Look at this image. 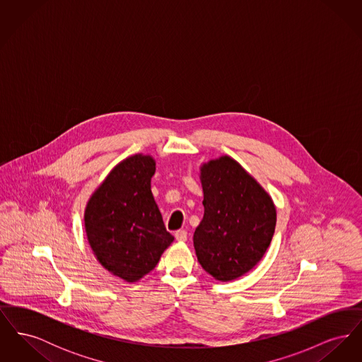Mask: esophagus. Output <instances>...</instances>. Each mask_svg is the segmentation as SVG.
Returning a JSON list of instances; mask_svg holds the SVG:
<instances>
[{"instance_id": "1", "label": "esophagus", "mask_w": 362, "mask_h": 362, "mask_svg": "<svg viewBox=\"0 0 362 362\" xmlns=\"http://www.w3.org/2000/svg\"><path fill=\"white\" fill-rule=\"evenodd\" d=\"M175 239L177 241H186L187 240V232L180 229V230H176L175 232Z\"/></svg>"}]
</instances>
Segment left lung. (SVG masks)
<instances>
[{
    "label": "left lung",
    "mask_w": 362,
    "mask_h": 362,
    "mask_svg": "<svg viewBox=\"0 0 362 362\" xmlns=\"http://www.w3.org/2000/svg\"><path fill=\"white\" fill-rule=\"evenodd\" d=\"M204 218L194 232L198 262L217 281L244 276L267 251L276 224L270 194L230 156L199 167Z\"/></svg>",
    "instance_id": "8db88e82"
}]
</instances>
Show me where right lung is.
<instances>
[{
  "label": "right lung",
  "mask_w": 362,
  "mask_h": 362,
  "mask_svg": "<svg viewBox=\"0 0 362 362\" xmlns=\"http://www.w3.org/2000/svg\"><path fill=\"white\" fill-rule=\"evenodd\" d=\"M155 173L152 156L126 157L92 192L84 211L95 258L130 284L151 273L173 241L151 189Z\"/></svg>",
  "instance_id": "obj_1"
}]
</instances>
